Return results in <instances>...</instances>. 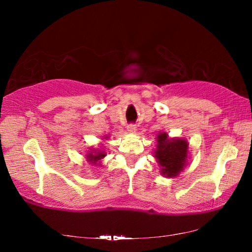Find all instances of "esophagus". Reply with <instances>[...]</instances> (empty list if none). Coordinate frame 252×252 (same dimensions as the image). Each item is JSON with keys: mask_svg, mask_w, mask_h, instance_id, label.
Returning <instances> with one entry per match:
<instances>
[{"mask_svg": "<svg viewBox=\"0 0 252 252\" xmlns=\"http://www.w3.org/2000/svg\"><path fill=\"white\" fill-rule=\"evenodd\" d=\"M127 131L133 133V132L136 131V126L135 125H129V126H127Z\"/></svg>", "mask_w": 252, "mask_h": 252, "instance_id": "34e87169", "label": "esophagus"}]
</instances>
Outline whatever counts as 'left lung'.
<instances>
[{"instance_id": "left-lung-1", "label": "left lung", "mask_w": 252, "mask_h": 252, "mask_svg": "<svg viewBox=\"0 0 252 252\" xmlns=\"http://www.w3.org/2000/svg\"><path fill=\"white\" fill-rule=\"evenodd\" d=\"M189 143L186 139H170L168 133L160 132L157 136L155 158L161 167V174L167 178L179 176L187 165Z\"/></svg>"}]
</instances>
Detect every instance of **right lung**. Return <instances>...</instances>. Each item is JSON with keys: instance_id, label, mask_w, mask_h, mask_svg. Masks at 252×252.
<instances>
[{"instance_id": "obj_1", "label": "right lung", "mask_w": 252, "mask_h": 252, "mask_svg": "<svg viewBox=\"0 0 252 252\" xmlns=\"http://www.w3.org/2000/svg\"><path fill=\"white\" fill-rule=\"evenodd\" d=\"M105 138H108V136H105ZM105 156L106 153L103 150H95V149H92V150L87 155V159L89 162H91V163L96 164L97 161L103 159Z\"/></svg>"}]
</instances>
